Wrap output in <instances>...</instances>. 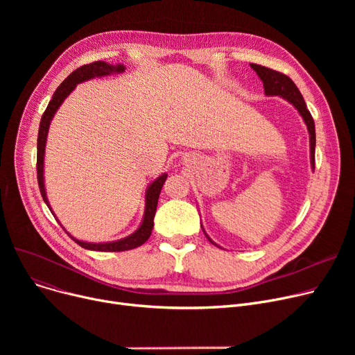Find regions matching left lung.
<instances>
[{"label":"left lung","instance_id":"8db88e82","mask_svg":"<svg viewBox=\"0 0 355 355\" xmlns=\"http://www.w3.org/2000/svg\"><path fill=\"white\" fill-rule=\"evenodd\" d=\"M250 67L256 71L260 80H262L266 96H279V98L285 99L297 110V114L302 116L308 132H309V151H311L309 159H311V170L313 171L315 170V123H313V119L309 114V110L306 107V103L301 95L300 89L296 87V85L292 82V79H289L286 76V74H282L276 70H272L269 67L260 66V64H254V63H250ZM201 229H202V233L206 234V237L209 239L210 243L220 248L216 241H213L210 239V236L206 233V230H204L202 225H201Z\"/></svg>","mask_w":355,"mask_h":355}]
</instances>
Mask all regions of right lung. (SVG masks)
I'll return each mask as SVG.
<instances>
[{
    "mask_svg": "<svg viewBox=\"0 0 355 355\" xmlns=\"http://www.w3.org/2000/svg\"><path fill=\"white\" fill-rule=\"evenodd\" d=\"M126 70V67L123 64H112V63H106V62H93L89 64H85L79 69L74 70L73 73H70L69 76L62 82V85L55 89V92L53 93L51 101L47 105V109L44 110V114L42 116L40 121V128H39V138H37V181H39V187H40V193L42 197L44 200V202L49 206L50 211L54 214V211L51 210V206L47 198V193H46V185H44V155H46V142H47V135H49V128L50 123L55 115V112L59 110V107L62 106V103L64 102V99L70 95V93L76 89V86L79 83L87 82L90 79L95 78H105L109 76V74H119L123 73ZM166 173H162L161 175H158L154 181H151L148 184V187L145 190V209H144V217L141 220V225L138 226V229L130 233L126 237L114 240V241H103V243H93V241H83L79 240L74 236H71L63 226L62 223L59 221V218L55 217L60 223V226L63 227V230L74 240L76 243L87 250H96V252H123V250H130L135 249L141 245H144L145 241L151 236L153 227H154V217H155V211H157V204H158V198H159V193L162 185L166 180Z\"/></svg>",
    "mask_w": 355,
    "mask_h": 355,
    "instance_id": "right-lung-1",
    "label": "right lung"
}]
</instances>
